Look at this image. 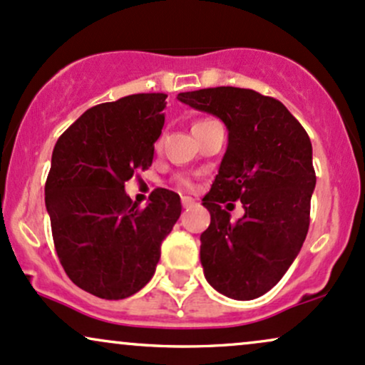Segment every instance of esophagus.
Returning a JSON list of instances; mask_svg holds the SVG:
<instances>
[{
	"label": "esophagus",
	"mask_w": 365,
	"mask_h": 365,
	"mask_svg": "<svg viewBox=\"0 0 365 365\" xmlns=\"http://www.w3.org/2000/svg\"><path fill=\"white\" fill-rule=\"evenodd\" d=\"M181 203H182V207H184V208H191L192 205H195V200H192L191 196H182V198H181Z\"/></svg>",
	"instance_id": "34e87169"
}]
</instances>
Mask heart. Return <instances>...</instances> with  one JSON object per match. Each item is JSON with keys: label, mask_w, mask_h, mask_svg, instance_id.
I'll return each mask as SVG.
<instances>
[{"label": "heart", "mask_w": 365, "mask_h": 365, "mask_svg": "<svg viewBox=\"0 0 365 365\" xmlns=\"http://www.w3.org/2000/svg\"><path fill=\"white\" fill-rule=\"evenodd\" d=\"M210 121H213V119H201V121L195 124V126H200V124H205V123H210ZM178 184L181 187H191V181H190V179H186V178H179Z\"/></svg>", "instance_id": "b5f03b06"}]
</instances>
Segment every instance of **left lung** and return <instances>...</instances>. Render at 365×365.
I'll return each instance as SVG.
<instances>
[{
    "label": "left lung",
    "instance_id": "left-lung-1",
    "mask_svg": "<svg viewBox=\"0 0 365 365\" xmlns=\"http://www.w3.org/2000/svg\"><path fill=\"white\" fill-rule=\"evenodd\" d=\"M178 98L217 115L229 131L203 198L212 220L200 237V259L217 292L251 301L280 282L306 241L316 186L311 140L280 101L255 90L215 87ZM237 199L245 215L234 222L221 205Z\"/></svg>",
    "mask_w": 365,
    "mask_h": 365
}]
</instances>
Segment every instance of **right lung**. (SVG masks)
Returning a JSON list of instances; mask_svg holds the SVG:
<instances>
[{
  "label": "right lung",
  "instance_id": "obj_1",
  "mask_svg": "<svg viewBox=\"0 0 365 365\" xmlns=\"http://www.w3.org/2000/svg\"><path fill=\"white\" fill-rule=\"evenodd\" d=\"M165 93H135L85 110L59 136L46 181L54 247L70 280L119 301L148 284L179 215L178 192L158 187L138 208L124 182L153 160Z\"/></svg>",
  "mask_w": 365,
  "mask_h": 365
}]
</instances>
